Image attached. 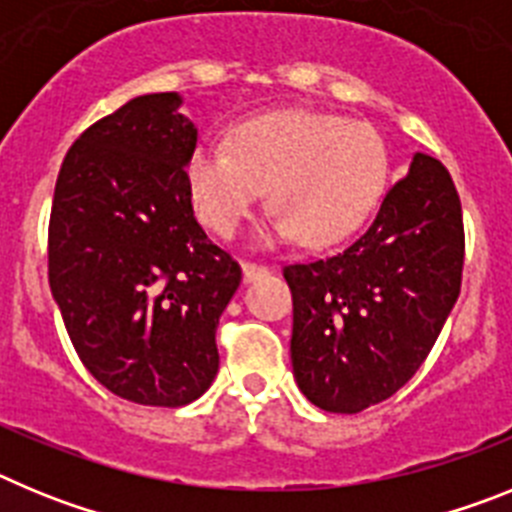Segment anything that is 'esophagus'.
Returning a JSON list of instances; mask_svg holds the SVG:
<instances>
[{
	"label": "esophagus",
	"instance_id": "esophagus-1",
	"mask_svg": "<svg viewBox=\"0 0 512 512\" xmlns=\"http://www.w3.org/2000/svg\"><path fill=\"white\" fill-rule=\"evenodd\" d=\"M241 269H243V282H256V279L259 277H264L266 271V266H261V264H251V261H243L241 264Z\"/></svg>",
	"mask_w": 512,
	"mask_h": 512
}]
</instances>
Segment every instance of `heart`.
I'll return each mask as SVG.
<instances>
[{
	"mask_svg": "<svg viewBox=\"0 0 512 512\" xmlns=\"http://www.w3.org/2000/svg\"><path fill=\"white\" fill-rule=\"evenodd\" d=\"M390 182V153L369 122L328 112L284 110L253 117L233 130L230 148L197 143L187 184L200 217L230 238L269 189L277 210L266 243L300 238L328 246L364 223Z\"/></svg>",
	"mask_w": 512,
	"mask_h": 512,
	"instance_id": "obj_1",
	"label": "heart"
}]
</instances>
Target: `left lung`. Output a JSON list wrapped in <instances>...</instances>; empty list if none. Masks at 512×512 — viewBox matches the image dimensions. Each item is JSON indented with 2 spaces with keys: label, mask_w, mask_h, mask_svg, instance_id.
Listing matches in <instances>:
<instances>
[{
  "label": "left lung",
  "mask_w": 512,
  "mask_h": 512,
  "mask_svg": "<svg viewBox=\"0 0 512 512\" xmlns=\"http://www.w3.org/2000/svg\"><path fill=\"white\" fill-rule=\"evenodd\" d=\"M464 220L451 174L415 153L374 223L328 259L284 266L292 372L328 413H361L408 382L461 289Z\"/></svg>",
  "instance_id": "obj_1"
}]
</instances>
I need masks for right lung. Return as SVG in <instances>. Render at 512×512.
Instances as JSON below:
<instances>
[{"label":"right lung","instance_id":"1","mask_svg":"<svg viewBox=\"0 0 512 512\" xmlns=\"http://www.w3.org/2000/svg\"><path fill=\"white\" fill-rule=\"evenodd\" d=\"M143 94L76 138L58 171L48 282L81 364L117 397L179 408L217 374L215 330L241 266L192 210L197 128Z\"/></svg>","mask_w":512,"mask_h":512}]
</instances>
